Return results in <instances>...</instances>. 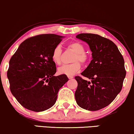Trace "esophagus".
<instances>
[{
    "mask_svg": "<svg viewBox=\"0 0 134 134\" xmlns=\"http://www.w3.org/2000/svg\"><path fill=\"white\" fill-rule=\"evenodd\" d=\"M68 77L69 79H72L73 78V76H68Z\"/></svg>",
    "mask_w": 134,
    "mask_h": 134,
    "instance_id": "34e87169",
    "label": "esophagus"
}]
</instances>
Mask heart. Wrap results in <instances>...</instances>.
Here are the masks:
<instances>
[{
    "mask_svg": "<svg viewBox=\"0 0 134 134\" xmlns=\"http://www.w3.org/2000/svg\"><path fill=\"white\" fill-rule=\"evenodd\" d=\"M69 48L76 53L71 64H66L59 68L58 72L60 75H66L67 76H72L81 70V63L85 64L88 62V56L85 53V47L80 42H72L69 44ZM62 49L59 45L56 46L52 52V59L53 62L57 65H60L62 63Z\"/></svg>",
    "mask_w": 134,
    "mask_h": 134,
    "instance_id": "1",
    "label": "heart"
}]
</instances>
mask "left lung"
<instances>
[{"instance_id": "1", "label": "left lung", "mask_w": 134, "mask_h": 134, "mask_svg": "<svg viewBox=\"0 0 134 134\" xmlns=\"http://www.w3.org/2000/svg\"><path fill=\"white\" fill-rule=\"evenodd\" d=\"M77 38L86 42L92 60L81 75L76 76L77 105L87 110H100L110 104L122 90L126 71L124 59L113 42L97 34H80Z\"/></svg>"}]
</instances>
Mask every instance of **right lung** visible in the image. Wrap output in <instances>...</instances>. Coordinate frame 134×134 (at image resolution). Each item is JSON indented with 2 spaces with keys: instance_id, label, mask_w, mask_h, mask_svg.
<instances>
[{
  "instance_id": "add662e5",
  "label": "right lung",
  "mask_w": 134,
  "mask_h": 134,
  "mask_svg": "<svg viewBox=\"0 0 134 134\" xmlns=\"http://www.w3.org/2000/svg\"><path fill=\"white\" fill-rule=\"evenodd\" d=\"M62 36L42 34L29 38L20 44L12 57L7 71L10 89L17 101L27 109L42 112L52 107L59 89L68 81L57 72L52 52Z\"/></svg>"
}]
</instances>
